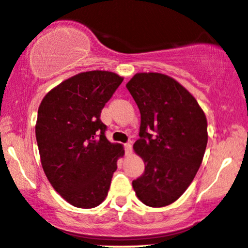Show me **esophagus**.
<instances>
[{
  "label": "esophagus",
  "instance_id": "34e87169",
  "mask_svg": "<svg viewBox=\"0 0 248 248\" xmlns=\"http://www.w3.org/2000/svg\"><path fill=\"white\" fill-rule=\"evenodd\" d=\"M124 151H126L127 155H131V152H133V145H131V143L124 144Z\"/></svg>",
  "mask_w": 248,
  "mask_h": 248
}]
</instances>
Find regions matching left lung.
Returning a JSON list of instances; mask_svg holds the SVG:
<instances>
[{
  "label": "left lung",
  "instance_id": "obj_1",
  "mask_svg": "<svg viewBox=\"0 0 248 248\" xmlns=\"http://www.w3.org/2000/svg\"><path fill=\"white\" fill-rule=\"evenodd\" d=\"M126 87L140 112L134 150L145 164L134 191L146 206L164 207L186 192L202 165L207 119L196 98L166 74L137 73Z\"/></svg>",
  "mask_w": 248,
  "mask_h": 248
}]
</instances>
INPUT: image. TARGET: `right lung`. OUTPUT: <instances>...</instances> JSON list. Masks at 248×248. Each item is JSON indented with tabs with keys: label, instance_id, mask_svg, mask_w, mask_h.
Instances as JSON below:
<instances>
[{
	"label": "right lung",
	"instance_id": "1",
	"mask_svg": "<svg viewBox=\"0 0 248 248\" xmlns=\"http://www.w3.org/2000/svg\"><path fill=\"white\" fill-rule=\"evenodd\" d=\"M124 78L89 71L62 81L42 99L35 135L41 164L52 187L71 205L93 208L108 196L121 144L106 139L102 109Z\"/></svg>",
	"mask_w": 248,
	"mask_h": 248
}]
</instances>
